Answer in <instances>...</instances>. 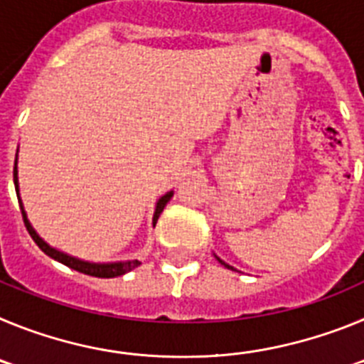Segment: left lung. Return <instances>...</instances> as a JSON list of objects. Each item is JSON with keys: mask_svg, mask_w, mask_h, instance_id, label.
<instances>
[{"mask_svg": "<svg viewBox=\"0 0 364 364\" xmlns=\"http://www.w3.org/2000/svg\"><path fill=\"white\" fill-rule=\"evenodd\" d=\"M217 259H218V257H217ZM218 262H220V264H224V266H226V268H228V269H235V268H233V266L226 264V262H224V260H220V259H218Z\"/></svg>", "mask_w": 364, "mask_h": 364, "instance_id": "8db88e82", "label": "left lung"}]
</instances>
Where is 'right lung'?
Masks as SVG:
<instances>
[{
  "label": "right lung",
  "instance_id": "obj_1",
  "mask_svg": "<svg viewBox=\"0 0 364 364\" xmlns=\"http://www.w3.org/2000/svg\"><path fill=\"white\" fill-rule=\"evenodd\" d=\"M16 162H18V159H16ZM14 186H16V193L19 195L18 167H16V164H14ZM171 197H173V191H169V193H166V195H164V197L160 198L159 202H156V210H154V217H153V226L156 224V220H159L160 213L164 211V208H166L167 202L171 200ZM18 202H19V210H21V215H23V222H25V226H27L28 235H31L32 240L38 244V247H40L41 252H43L45 255H49L50 259L58 260V262H62V264L69 266V268L76 269V272H80V273H85V275H91V277H102V279L118 277V275H124V273L131 272V269H134V268H138V266H140V260H124V262L96 264V262H87V260H80V259H76V257H70V255H67V253H63V252H58V250L50 247L49 244L45 242L40 235L34 231V228H32L31 222H28L27 213H25L23 204H21V198H19V197H18Z\"/></svg>",
  "mask_w": 364,
  "mask_h": 364
}]
</instances>
